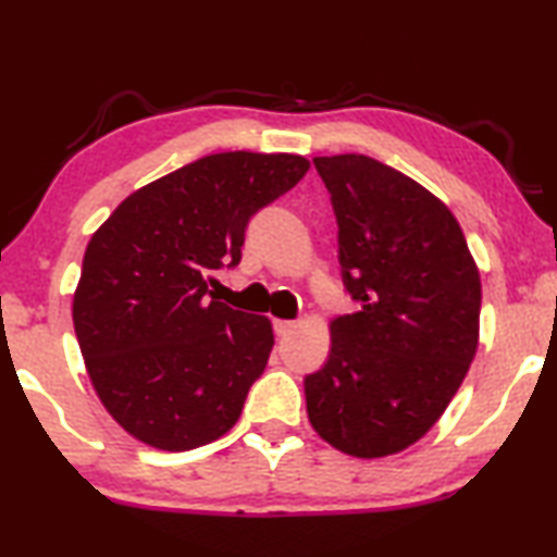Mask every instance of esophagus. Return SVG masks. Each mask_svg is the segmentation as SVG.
I'll use <instances>...</instances> for the list:
<instances>
[{
    "instance_id": "1",
    "label": "esophagus",
    "mask_w": 557,
    "mask_h": 557,
    "mask_svg": "<svg viewBox=\"0 0 557 557\" xmlns=\"http://www.w3.org/2000/svg\"><path fill=\"white\" fill-rule=\"evenodd\" d=\"M272 325H275V333L277 335H287V333H293L295 327H297L295 320H275V323H272Z\"/></svg>"
}]
</instances>
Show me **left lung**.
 <instances>
[{
    "instance_id": "left-lung-1",
    "label": "left lung",
    "mask_w": 557,
    "mask_h": 557,
    "mask_svg": "<svg viewBox=\"0 0 557 557\" xmlns=\"http://www.w3.org/2000/svg\"><path fill=\"white\" fill-rule=\"evenodd\" d=\"M338 222L358 312L331 323V356L305 375L315 432L360 459L419 442L457 394L480 341V270L444 201L360 153L312 159Z\"/></svg>"
}]
</instances>
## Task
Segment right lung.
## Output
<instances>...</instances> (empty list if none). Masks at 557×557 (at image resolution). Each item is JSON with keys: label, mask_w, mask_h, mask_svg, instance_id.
Masks as SVG:
<instances>
[{"label": "right lung", "mask_w": 557, "mask_h": 557, "mask_svg": "<svg viewBox=\"0 0 557 557\" xmlns=\"http://www.w3.org/2000/svg\"><path fill=\"white\" fill-rule=\"evenodd\" d=\"M293 153H211L133 191L92 234L73 323L100 401L138 442L189 451L237 424L275 346L209 285L249 219L308 174Z\"/></svg>", "instance_id": "1"}]
</instances>
